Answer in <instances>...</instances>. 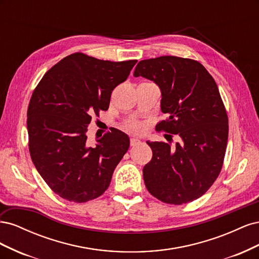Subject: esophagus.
<instances>
[{"label": "esophagus", "instance_id": "obj_1", "mask_svg": "<svg viewBox=\"0 0 259 259\" xmlns=\"http://www.w3.org/2000/svg\"><path fill=\"white\" fill-rule=\"evenodd\" d=\"M140 140L139 139H137V138H131V146L132 147H136V146H138V145H140Z\"/></svg>", "mask_w": 259, "mask_h": 259}]
</instances>
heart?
Wrapping results in <instances>:
<instances>
[{
	"instance_id": "heart-1",
	"label": "heart",
	"mask_w": 259,
	"mask_h": 259,
	"mask_svg": "<svg viewBox=\"0 0 259 259\" xmlns=\"http://www.w3.org/2000/svg\"><path fill=\"white\" fill-rule=\"evenodd\" d=\"M127 127L130 130H133V131H137V130L140 128V125L138 123H136V122H131V123L127 124Z\"/></svg>"
}]
</instances>
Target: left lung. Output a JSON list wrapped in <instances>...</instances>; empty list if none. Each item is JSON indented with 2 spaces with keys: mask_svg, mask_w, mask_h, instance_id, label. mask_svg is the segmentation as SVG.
I'll return each instance as SVG.
<instances>
[{
  "mask_svg": "<svg viewBox=\"0 0 259 259\" xmlns=\"http://www.w3.org/2000/svg\"><path fill=\"white\" fill-rule=\"evenodd\" d=\"M134 76L159 86L168 117L156 128L180 139L175 147L147 142L153 153L143 169L148 191L167 204L197 200L221 173L228 142V115L215 80L199 61L176 56L139 61Z\"/></svg>",
  "mask_w": 259,
  "mask_h": 259,
  "instance_id": "left-lung-1",
  "label": "left lung"
}]
</instances>
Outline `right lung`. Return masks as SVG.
<instances>
[{"label": "right lung", "instance_id": "1", "mask_svg": "<svg viewBox=\"0 0 259 259\" xmlns=\"http://www.w3.org/2000/svg\"><path fill=\"white\" fill-rule=\"evenodd\" d=\"M136 62L74 53L52 67L35 88L27 113L29 151L38 174L62 199L88 202L110 185L130 138L113 130L92 147L86 132L93 115L108 110L112 91Z\"/></svg>", "mask_w": 259, "mask_h": 259}]
</instances>
